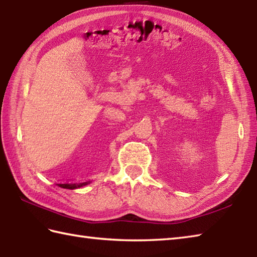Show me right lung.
<instances>
[{
    "mask_svg": "<svg viewBox=\"0 0 257 257\" xmlns=\"http://www.w3.org/2000/svg\"><path fill=\"white\" fill-rule=\"evenodd\" d=\"M90 181H87V182H81V183H58L57 185L58 187H61L63 189H70V190H74V189H78L84 187V185L89 184Z\"/></svg>",
    "mask_w": 257,
    "mask_h": 257,
    "instance_id": "right-lung-1",
    "label": "right lung"
}]
</instances>
